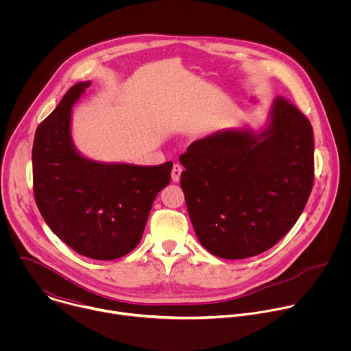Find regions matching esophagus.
<instances>
[{"mask_svg":"<svg viewBox=\"0 0 351 351\" xmlns=\"http://www.w3.org/2000/svg\"><path fill=\"white\" fill-rule=\"evenodd\" d=\"M182 171H183L182 165H179V164H175V165H173L171 176H172V180H173L175 183H178V182L180 180V173H182Z\"/></svg>","mask_w":351,"mask_h":351,"instance_id":"obj_1","label":"esophagus"}]
</instances>
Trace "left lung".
<instances>
[{
    "mask_svg": "<svg viewBox=\"0 0 351 351\" xmlns=\"http://www.w3.org/2000/svg\"><path fill=\"white\" fill-rule=\"evenodd\" d=\"M179 161L198 241L219 258L254 257L275 245L307 204L314 183L313 126L276 97L261 130L215 132L191 143Z\"/></svg>",
    "mask_w": 351,
    "mask_h": 351,
    "instance_id": "obj_1",
    "label": "left lung"
}]
</instances>
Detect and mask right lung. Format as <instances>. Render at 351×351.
I'll return each mask as SVG.
<instances>
[{
	"instance_id": "1",
	"label": "right lung",
	"mask_w": 351,
	"mask_h": 351,
	"mask_svg": "<svg viewBox=\"0 0 351 351\" xmlns=\"http://www.w3.org/2000/svg\"><path fill=\"white\" fill-rule=\"evenodd\" d=\"M91 82L72 86L37 128L33 143V190L45 221L76 253L117 260L140 243L157 194L169 184L173 164L140 167L99 162L75 147L72 107Z\"/></svg>"
}]
</instances>
